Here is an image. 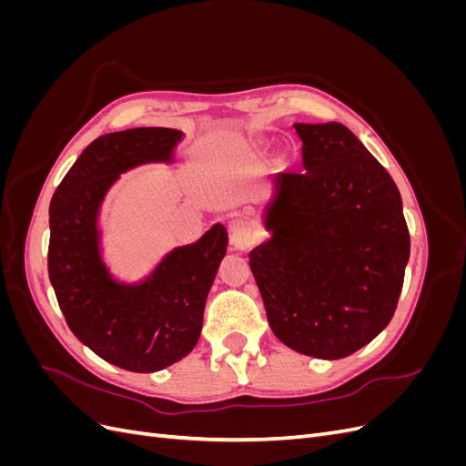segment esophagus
<instances>
[{
    "label": "esophagus",
    "instance_id": "esophagus-1",
    "mask_svg": "<svg viewBox=\"0 0 466 466\" xmlns=\"http://www.w3.org/2000/svg\"><path fill=\"white\" fill-rule=\"evenodd\" d=\"M229 233H231V245L237 250H247L257 243V235L252 231L250 223L247 219L235 218L229 221Z\"/></svg>",
    "mask_w": 466,
    "mask_h": 466
}]
</instances>
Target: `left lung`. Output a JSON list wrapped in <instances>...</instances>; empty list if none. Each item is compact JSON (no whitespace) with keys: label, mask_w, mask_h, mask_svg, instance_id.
<instances>
[{"label":"left lung","mask_w":466,"mask_h":466,"mask_svg":"<svg viewBox=\"0 0 466 466\" xmlns=\"http://www.w3.org/2000/svg\"><path fill=\"white\" fill-rule=\"evenodd\" d=\"M293 128L303 171L276 175L264 211L272 237L248 252V264L279 340L340 360L390 322L410 235L397 185L344 124Z\"/></svg>","instance_id":"8db88e82"}]
</instances>
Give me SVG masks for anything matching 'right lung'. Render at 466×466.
<instances>
[{
    "label": "right lung",
    "mask_w": 466,
    "mask_h": 466,
    "mask_svg": "<svg viewBox=\"0 0 466 466\" xmlns=\"http://www.w3.org/2000/svg\"><path fill=\"white\" fill-rule=\"evenodd\" d=\"M180 139L173 128L96 137L50 202L48 276L67 327L98 358L126 371L165 370L198 344L208 293L229 243L228 229L216 223L134 284L118 281L103 260L98 214L106 192L134 167L171 163Z\"/></svg>",
    "instance_id": "right-lung-1"
}]
</instances>
